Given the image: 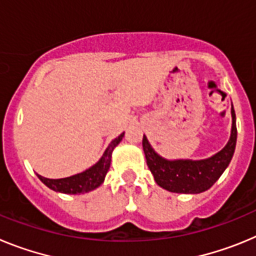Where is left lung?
<instances>
[{
  "mask_svg": "<svg viewBox=\"0 0 256 256\" xmlns=\"http://www.w3.org/2000/svg\"><path fill=\"white\" fill-rule=\"evenodd\" d=\"M230 115L232 128L227 144L208 159H165L154 150L148 137L144 136L142 148L155 182L162 188L176 194H201L209 190L227 169L236 148L237 128L234 105L230 108Z\"/></svg>",
  "mask_w": 256,
  "mask_h": 256,
  "instance_id": "left-lung-1",
  "label": "left lung"
}]
</instances>
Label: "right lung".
<instances>
[{
    "label": "right lung",
    "mask_w": 256,
    "mask_h": 256,
    "mask_svg": "<svg viewBox=\"0 0 256 256\" xmlns=\"http://www.w3.org/2000/svg\"><path fill=\"white\" fill-rule=\"evenodd\" d=\"M123 137L124 132L110 142L104 155L101 156L100 160L96 164L92 165L91 168L86 169L82 173L74 174V176H70V177L66 178H60V180H50V178H44L40 176V174H37L38 178L48 188L54 190L56 192H61V194L76 195V194H86V192L94 191V190L100 187L104 183L106 173H108V168H110L112 151H114V148H116L118 144H120Z\"/></svg>",
    "instance_id": "1"
}]
</instances>
